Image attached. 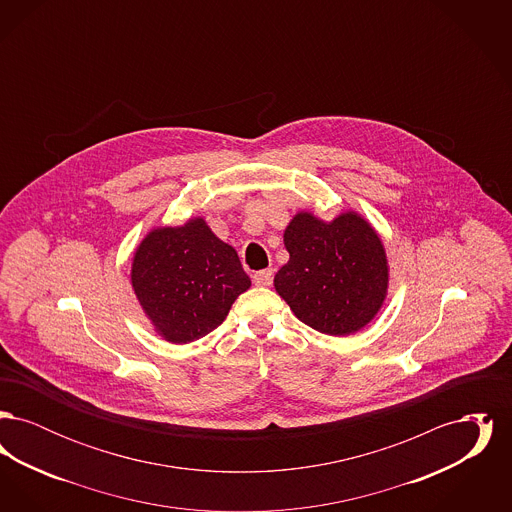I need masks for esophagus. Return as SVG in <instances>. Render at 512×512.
Wrapping results in <instances>:
<instances>
[{
	"label": "esophagus",
	"mask_w": 512,
	"mask_h": 512,
	"mask_svg": "<svg viewBox=\"0 0 512 512\" xmlns=\"http://www.w3.org/2000/svg\"><path fill=\"white\" fill-rule=\"evenodd\" d=\"M272 270L267 268V270H259V272H255L253 274V284L255 286H261V288H268L270 284H272Z\"/></svg>",
	"instance_id": "esophagus-1"
}]
</instances>
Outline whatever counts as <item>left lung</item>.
Instances as JSON below:
<instances>
[{
	"instance_id": "8db88e82",
	"label": "left lung",
	"mask_w": 512,
	"mask_h": 512,
	"mask_svg": "<svg viewBox=\"0 0 512 512\" xmlns=\"http://www.w3.org/2000/svg\"><path fill=\"white\" fill-rule=\"evenodd\" d=\"M290 261L274 290L293 315L328 336H349L376 317L388 297L386 247L368 220L347 209L332 220L311 211L293 215L284 230Z\"/></svg>"
}]
</instances>
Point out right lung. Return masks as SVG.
I'll use <instances>...</instances> for the list:
<instances>
[{
	"label": "right lung",
	"mask_w": 512,
	"mask_h": 512,
	"mask_svg": "<svg viewBox=\"0 0 512 512\" xmlns=\"http://www.w3.org/2000/svg\"><path fill=\"white\" fill-rule=\"evenodd\" d=\"M130 284L153 330L182 345L213 332L251 278L236 249L203 217H190L147 232L132 257Z\"/></svg>",
	"instance_id": "right-lung-1"
}]
</instances>
